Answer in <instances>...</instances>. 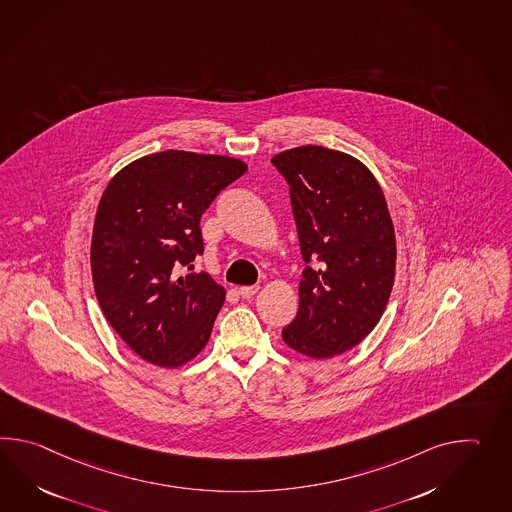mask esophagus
<instances>
[{
    "label": "esophagus",
    "mask_w": 512,
    "mask_h": 512,
    "mask_svg": "<svg viewBox=\"0 0 512 512\" xmlns=\"http://www.w3.org/2000/svg\"><path fill=\"white\" fill-rule=\"evenodd\" d=\"M259 292V284H253V286H240L239 294L240 297H244V299H250V297L255 296Z\"/></svg>",
    "instance_id": "obj_1"
}]
</instances>
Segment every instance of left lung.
<instances>
[{
	"label": "left lung",
	"instance_id": "left-lung-1",
	"mask_svg": "<svg viewBox=\"0 0 512 512\" xmlns=\"http://www.w3.org/2000/svg\"><path fill=\"white\" fill-rule=\"evenodd\" d=\"M307 268L283 340L316 360L353 349L375 329L395 281L397 240L386 198L362 161L305 145L273 156Z\"/></svg>",
	"mask_w": 512,
	"mask_h": 512
}]
</instances>
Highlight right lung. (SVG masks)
<instances>
[{
  "instance_id": "obj_1",
  "label": "right lung",
  "mask_w": 512,
  "mask_h": 512,
  "mask_svg": "<svg viewBox=\"0 0 512 512\" xmlns=\"http://www.w3.org/2000/svg\"><path fill=\"white\" fill-rule=\"evenodd\" d=\"M248 171L228 156L163 150L115 174L97 207L91 275L108 323L143 360L180 367L209 341L226 290L193 270L200 218Z\"/></svg>"
}]
</instances>
